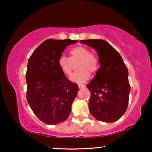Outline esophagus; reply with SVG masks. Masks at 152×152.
<instances>
[{"label": "esophagus", "instance_id": "obj_1", "mask_svg": "<svg viewBox=\"0 0 152 152\" xmlns=\"http://www.w3.org/2000/svg\"><path fill=\"white\" fill-rule=\"evenodd\" d=\"M78 87H79V88H83L86 87V86L83 84H78Z\"/></svg>", "mask_w": 152, "mask_h": 152}]
</instances>
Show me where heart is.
I'll return each mask as SVG.
<instances>
[{
  "mask_svg": "<svg viewBox=\"0 0 152 152\" xmlns=\"http://www.w3.org/2000/svg\"><path fill=\"white\" fill-rule=\"evenodd\" d=\"M71 56L68 58L61 55L58 59V66L61 71L66 76H70L74 68V64L78 61V71L71 76V80L76 83L86 82L90 77V73H96L99 69L98 58L91 54L86 47L79 46L72 48L69 50Z\"/></svg>",
  "mask_w": 152,
  "mask_h": 152,
  "instance_id": "obj_1",
  "label": "heart"
}]
</instances>
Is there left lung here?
<instances>
[{
  "mask_svg": "<svg viewBox=\"0 0 152 152\" xmlns=\"http://www.w3.org/2000/svg\"><path fill=\"white\" fill-rule=\"evenodd\" d=\"M80 42L96 50L100 68L86 85L91 92L88 102L92 116L101 121L114 122L126 111L130 93L128 69L120 54L102 39Z\"/></svg>",
  "mask_w": 152,
  "mask_h": 152,
  "instance_id": "1",
  "label": "left lung"
}]
</instances>
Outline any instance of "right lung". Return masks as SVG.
<instances>
[{
  "mask_svg": "<svg viewBox=\"0 0 152 152\" xmlns=\"http://www.w3.org/2000/svg\"><path fill=\"white\" fill-rule=\"evenodd\" d=\"M76 42L71 39L46 40L28 59L27 101L35 115L46 124H58L69 117L79 90L58 66V59L66 46Z\"/></svg>",
  "mask_w": 152,
  "mask_h": 152,
  "instance_id": "1",
  "label": "right lung"
}]
</instances>
